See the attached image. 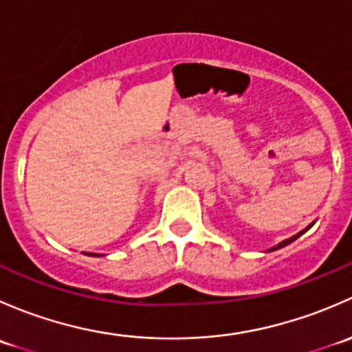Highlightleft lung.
<instances>
[{"mask_svg": "<svg viewBox=\"0 0 352 352\" xmlns=\"http://www.w3.org/2000/svg\"><path fill=\"white\" fill-rule=\"evenodd\" d=\"M314 225H315V221H314V223H310V225H308V226H307V228H305V230H301V232H298V233H296V235H293V236H289V239L283 240V242H279L278 245H274V247L267 248V250H265V252H274V250H278V248H283V247H286V245H289L291 242H294V240H296V239H298V236H301V235H303V233H305V232H308V230H310V228H311V226H314Z\"/></svg>", "mask_w": 352, "mask_h": 352, "instance_id": "8db88e82", "label": "left lung"}]
</instances>
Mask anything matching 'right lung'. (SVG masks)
Instances as JSON below:
<instances>
[{
	"instance_id": "add662e5",
	"label": "right lung",
	"mask_w": 352,
	"mask_h": 352,
	"mask_svg": "<svg viewBox=\"0 0 352 352\" xmlns=\"http://www.w3.org/2000/svg\"><path fill=\"white\" fill-rule=\"evenodd\" d=\"M85 255H97V257H98V254H85Z\"/></svg>"
}]
</instances>
